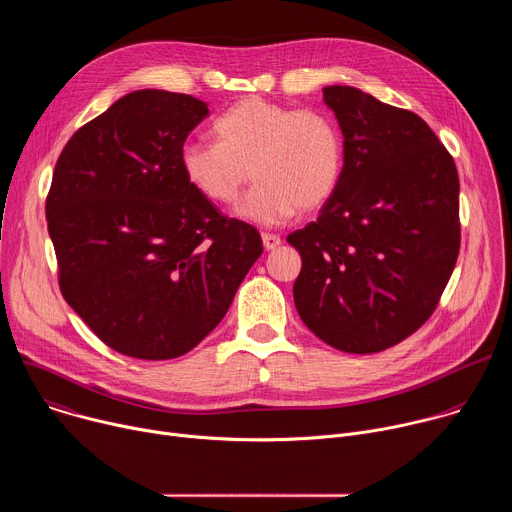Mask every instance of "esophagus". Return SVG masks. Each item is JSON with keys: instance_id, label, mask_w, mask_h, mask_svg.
Segmentation results:
<instances>
[{"instance_id": "esophagus-1", "label": "esophagus", "mask_w": 512, "mask_h": 512, "mask_svg": "<svg viewBox=\"0 0 512 512\" xmlns=\"http://www.w3.org/2000/svg\"><path fill=\"white\" fill-rule=\"evenodd\" d=\"M261 239H263L265 251H273V249H277L281 245V239L277 235H271V233H263Z\"/></svg>"}]
</instances>
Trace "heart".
Returning <instances> with one entry per match:
<instances>
[{"mask_svg":"<svg viewBox=\"0 0 512 512\" xmlns=\"http://www.w3.org/2000/svg\"><path fill=\"white\" fill-rule=\"evenodd\" d=\"M214 135L216 143L182 145V172L214 204L235 202L251 172L257 184L237 206L243 221L277 227L298 210L324 206L336 192L342 137L326 113L247 97L218 117Z\"/></svg>","mask_w":512,"mask_h":512,"instance_id":"1","label":"heart"}]
</instances>
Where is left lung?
Masks as SVG:
<instances>
[{
    "label": "left lung",
    "instance_id": "left-lung-1",
    "mask_svg": "<svg viewBox=\"0 0 512 512\" xmlns=\"http://www.w3.org/2000/svg\"><path fill=\"white\" fill-rule=\"evenodd\" d=\"M342 131V176L316 223L291 233L302 255L294 302L326 344L381 352L435 310L460 251V180L415 113L352 87H324Z\"/></svg>",
    "mask_w": 512,
    "mask_h": 512
}]
</instances>
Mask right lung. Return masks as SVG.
<instances>
[{"label":"right lung","instance_id":"add662e5","mask_svg":"<svg viewBox=\"0 0 512 512\" xmlns=\"http://www.w3.org/2000/svg\"><path fill=\"white\" fill-rule=\"evenodd\" d=\"M143 89L68 139L46 198L60 291L113 350L168 360L221 322L263 243L186 180L180 150L208 115Z\"/></svg>","mask_w":512,"mask_h":512}]
</instances>
